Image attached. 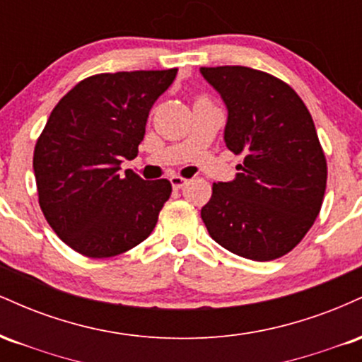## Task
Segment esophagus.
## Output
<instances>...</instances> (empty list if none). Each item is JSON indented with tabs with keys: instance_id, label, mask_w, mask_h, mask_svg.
Here are the masks:
<instances>
[{
	"instance_id": "obj_1",
	"label": "esophagus",
	"mask_w": 362,
	"mask_h": 362,
	"mask_svg": "<svg viewBox=\"0 0 362 362\" xmlns=\"http://www.w3.org/2000/svg\"><path fill=\"white\" fill-rule=\"evenodd\" d=\"M170 184H172L173 189L178 190V189H182V187L187 184V180H185V178L178 177V175H173V177H170Z\"/></svg>"
}]
</instances>
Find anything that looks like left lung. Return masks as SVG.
<instances>
[{
	"label": "left lung",
	"instance_id": "obj_1",
	"mask_svg": "<svg viewBox=\"0 0 362 362\" xmlns=\"http://www.w3.org/2000/svg\"><path fill=\"white\" fill-rule=\"evenodd\" d=\"M228 110L224 143L245 156L231 182L213 184L201 209L211 238L245 259L293 250L313 226L327 187V161L308 109L272 74L245 66L201 68Z\"/></svg>",
	"mask_w": 362,
	"mask_h": 362
}]
</instances>
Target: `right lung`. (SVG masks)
<instances>
[{"mask_svg": "<svg viewBox=\"0 0 362 362\" xmlns=\"http://www.w3.org/2000/svg\"><path fill=\"white\" fill-rule=\"evenodd\" d=\"M177 76L120 71L86 78L54 107L34 151L40 209L66 245L91 259L119 255L155 230L172 194L120 163L138 156L146 120Z\"/></svg>", "mask_w": 362, "mask_h": 362, "instance_id": "obj_1", "label": "right lung"}]
</instances>
